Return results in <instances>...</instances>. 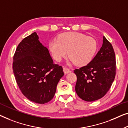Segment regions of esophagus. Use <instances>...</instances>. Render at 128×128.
<instances>
[{
	"label": "esophagus",
	"mask_w": 128,
	"mask_h": 128,
	"mask_svg": "<svg viewBox=\"0 0 128 128\" xmlns=\"http://www.w3.org/2000/svg\"><path fill=\"white\" fill-rule=\"evenodd\" d=\"M63 71H64V72L66 74H68V73H69V72H70V69L69 68H66V67H63Z\"/></svg>",
	"instance_id": "34e87169"
}]
</instances>
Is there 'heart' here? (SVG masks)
Returning a JSON list of instances; mask_svg holds the SVG:
<instances>
[{
	"mask_svg": "<svg viewBox=\"0 0 128 128\" xmlns=\"http://www.w3.org/2000/svg\"><path fill=\"white\" fill-rule=\"evenodd\" d=\"M97 48V42L93 38L76 32L61 34L57 40H52L48 44V48L56 61L61 62L68 51L70 62L79 66L91 62Z\"/></svg>",
	"mask_w": 128,
	"mask_h": 128,
	"instance_id": "obj_1",
	"label": "heart"
}]
</instances>
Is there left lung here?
<instances>
[{"mask_svg": "<svg viewBox=\"0 0 128 128\" xmlns=\"http://www.w3.org/2000/svg\"><path fill=\"white\" fill-rule=\"evenodd\" d=\"M76 94L83 100L93 102L102 98L110 89L116 74V56L112 44L103 36L102 44L92 60L75 69Z\"/></svg>", "mask_w": 128, "mask_h": 128, "instance_id": "8db88e82", "label": "left lung"}]
</instances>
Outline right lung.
Returning a JSON list of instances; mask_svg holds the SVG:
<instances>
[{"label": "right lung", "instance_id": "right-lung-1", "mask_svg": "<svg viewBox=\"0 0 128 128\" xmlns=\"http://www.w3.org/2000/svg\"><path fill=\"white\" fill-rule=\"evenodd\" d=\"M12 70L22 94L38 104L46 103L53 98L57 84L64 75L62 66L54 63L48 48L39 42L36 32L18 45Z\"/></svg>", "mask_w": 128, "mask_h": 128}]
</instances>
